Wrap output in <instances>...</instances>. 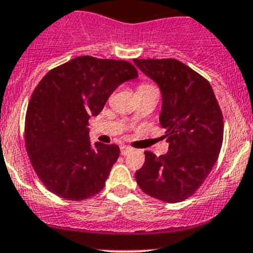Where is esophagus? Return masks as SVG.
<instances>
[{
	"instance_id": "obj_1",
	"label": "esophagus",
	"mask_w": 253,
	"mask_h": 253,
	"mask_svg": "<svg viewBox=\"0 0 253 253\" xmlns=\"http://www.w3.org/2000/svg\"><path fill=\"white\" fill-rule=\"evenodd\" d=\"M121 155H124V156H126V155H128L129 152L132 151V149L129 148V146H126V145H121Z\"/></svg>"
}]
</instances>
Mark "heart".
<instances>
[{
  "label": "heart",
  "mask_w": 253,
  "mask_h": 253,
  "mask_svg": "<svg viewBox=\"0 0 253 253\" xmlns=\"http://www.w3.org/2000/svg\"><path fill=\"white\" fill-rule=\"evenodd\" d=\"M150 91H157V88L152 84H149V83H141L138 86V92H150Z\"/></svg>",
  "instance_id": "1"
}]
</instances>
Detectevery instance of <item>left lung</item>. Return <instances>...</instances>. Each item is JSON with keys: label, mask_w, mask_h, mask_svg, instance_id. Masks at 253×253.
<instances>
[{"label": "left lung", "mask_w": 253, "mask_h": 253, "mask_svg": "<svg viewBox=\"0 0 253 253\" xmlns=\"http://www.w3.org/2000/svg\"><path fill=\"white\" fill-rule=\"evenodd\" d=\"M133 61L160 87V124L169 143L166 155L145 151L137 184L160 201L182 202L201 187L220 154L223 118L217 99L209 82L180 61Z\"/></svg>", "instance_id": "obj_1"}]
</instances>
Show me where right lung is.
<instances>
[{
    "instance_id": "right-lung-1",
    "label": "right lung",
    "mask_w": 253,
    "mask_h": 253,
    "mask_svg": "<svg viewBox=\"0 0 253 253\" xmlns=\"http://www.w3.org/2000/svg\"><path fill=\"white\" fill-rule=\"evenodd\" d=\"M138 77L127 61L79 56L51 69L33 91L25 119V145L44 186L69 201L104 187L120 149L91 145L88 119L98 115L122 83Z\"/></svg>"
}]
</instances>
